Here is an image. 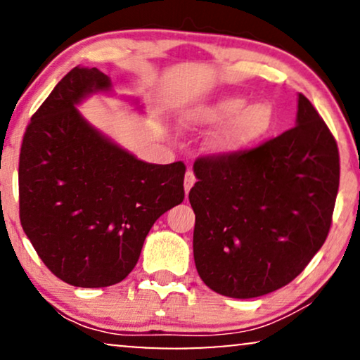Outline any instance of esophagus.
Instances as JSON below:
<instances>
[{
  "mask_svg": "<svg viewBox=\"0 0 360 360\" xmlns=\"http://www.w3.org/2000/svg\"><path fill=\"white\" fill-rule=\"evenodd\" d=\"M195 181H196V176L193 174V170L188 169V170H186V174H185V193L186 195H188L191 186L195 185Z\"/></svg>",
  "mask_w": 360,
  "mask_h": 360,
  "instance_id": "1",
  "label": "esophagus"
}]
</instances>
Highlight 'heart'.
Wrapping results in <instances>:
<instances>
[{
  "instance_id": "heart-1",
  "label": "heart",
  "mask_w": 360,
  "mask_h": 360,
  "mask_svg": "<svg viewBox=\"0 0 360 360\" xmlns=\"http://www.w3.org/2000/svg\"><path fill=\"white\" fill-rule=\"evenodd\" d=\"M188 121L193 126H219L229 122L213 146L219 152H236L252 146L267 134L274 122V111L269 103H254L248 106L243 96H226L219 101L196 108Z\"/></svg>"
}]
</instances>
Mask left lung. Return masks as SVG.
I'll use <instances>...</instances> for the list:
<instances>
[{"label":"left lung","instance_id":"1","mask_svg":"<svg viewBox=\"0 0 360 360\" xmlns=\"http://www.w3.org/2000/svg\"><path fill=\"white\" fill-rule=\"evenodd\" d=\"M190 190L201 280L231 298L285 287L321 249L339 188L334 136L304 95L297 126L236 152L201 155Z\"/></svg>","mask_w":360,"mask_h":360}]
</instances>
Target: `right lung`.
I'll return each instance as SVG.
<instances>
[{"instance_id":"1","label":"right lung","mask_w":360,"mask_h":360,"mask_svg":"<svg viewBox=\"0 0 360 360\" xmlns=\"http://www.w3.org/2000/svg\"><path fill=\"white\" fill-rule=\"evenodd\" d=\"M98 68H72L34 112L19 154V219L51 272L73 287L124 280L152 224L185 198L184 162L136 159L75 110L110 90Z\"/></svg>"}]
</instances>
